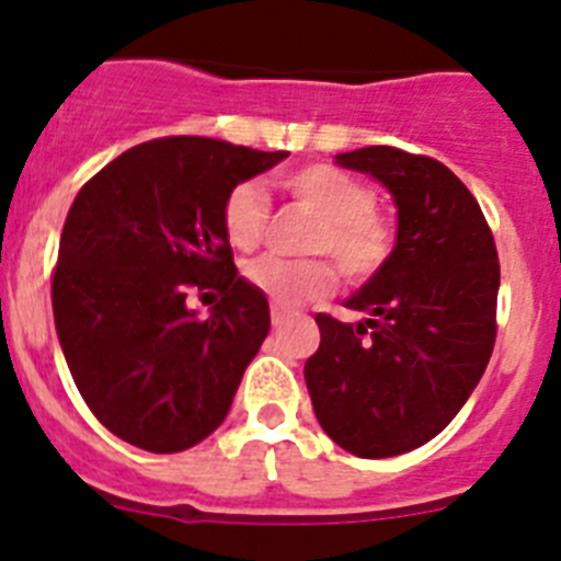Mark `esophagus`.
<instances>
[{
    "label": "esophagus",
    "instance_id": "1",
    "mask_svg": "<svg viewBox=\"0 0 561 561\" xmlns=\"http://www.w3.org/2000/svg\"><path fill=\"white\" fill-rule=\"evenodd\" d=\"M286 314H289V311L284 309V306H277V304H272V325H280L286 320Z\"/></svg>",
    "mask_w": 561,
    "mask_h": 561
}]
</instances>
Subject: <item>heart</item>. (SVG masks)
I'll use <instances>...</instances> for the list:
<instances>
[{
    "mask_svg": "<svg viewBox=\"0 0 561 561\" xmlns=\"http://www.w3.org/2000/svg\"><path fill=\"white\" fill-rule=\"evenodd\" d=\"M280 185L291 193V199L320 216L309 238L311 252H329L351 280H365L388 264L396 232L393 225L374 210L376 193L365 182L340 168L317 162L289 171ZM266 219L270 205L255 182L232 187L225 202V232L232 247H257L264 238ZM244 275L257 291L284 306L304 304L334 286V266L325 257L289 261L261 255L244 266Z\"/></svg>",
    "mask_w": 561,
    "mask_h": 561,
    "instance_id": "1",
    "label": "heart"
}]
</instances>
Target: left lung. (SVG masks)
<instances>
[{
	"instance_id": "1",
	"label": "left lung",
	"mask_w": 561,
	"mask_h": 561,
	"mask_svg": "<svg viewBox=\"0 0 561 561\" xmlns=\"http://www.w3.org/2000/svg\"><path fill=\"white\" fill-rule=\"evenodd\" d=\"M334 160L388 187L396 247L345 300L359 323L314 317L306 388L334 444L393 458L435 438L478 388L497 336V250L474 196L438 160L390 146Z\"/></svg>"
}]
</instances>
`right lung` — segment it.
<instances>
[{
	"label": "right lung",
	"mask_w": 561,
	"mask_h": 561,
	"mask_svg": "<svg viewBox=\"0 0 561 561\" xmlns=\"http://www.w3.org/2000/svg\"><path fill=\"white\" fill-rule=\"evenodd\" d=\"M289 151L213 137L128 148L64 221L53 314L69 374L103 427L146 453H182L227 419L270 334V304L232 264L230 191ZM191 288L226 295L202 318Z\"/></svg>",
	"instance_id": "add662e5"
}]
</instances>
